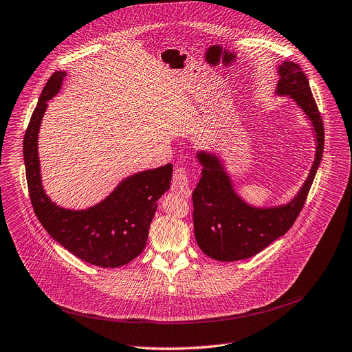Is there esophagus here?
<instances>
[{
  "label": "esophagus",
  "instance_id": "34e87169",
  "mask_svg": "<svg viewBox=\"0 0 352 352\" xmlns=\"http://www.w3.org/2000/svg\"><path fill=\"white\" fill-rule=\"evenodd\" d=\"M172 190L179 193L183 197H190L192 196V184L190 180H188V176L184 169L179 168L173 173V180H172Z\"/></svg>",
  "mask_w": 352,
  "mask_h": 352
}]
</instances>
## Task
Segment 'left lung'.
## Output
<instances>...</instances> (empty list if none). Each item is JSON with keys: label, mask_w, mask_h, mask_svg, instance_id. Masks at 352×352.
<instances>
[{"label": "left lung", "mask_w": 352, "mask_h": 352, "mask_svg": "<svg viewBox=\"0 0 352 352\" xmlns=\"http://www.w3.org/2000/svg\"><path fill=\"white\" fill-rule=\"evenodd\" d=\"M278 74L275 94L289 97L311 124L316 140L311 169L289 203L259 207L250 204L235 192L232 179L219 153L199 151L197 160L203 170L193 192L195 235L200 250L215 261L232 262L251 258L285 235L302 211L320 166L324 126L309 80L300 66L293 62L280 63Z\"/></svg>", "instance_id": "8db88e82"}]
</instances>
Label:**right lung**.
<instances>
[{
    "instance_id": "obj_1",
    "label": "right lung",
    "mask_w": 352,
    "mask_h": 352,
    "mask_svg": "<svg viewBox=\"0 0 352 352\" xmlns=\"http://www.w3.org/2000/svg\"><path fill=\"white\" fill-rule=\"evenodd\" d=\"M66 72H55L41 94L23 137V162L31 203L42 227L62 247L87 263L118 267L145 248L157 200L169 190L173 166L142 170L122 179L100 203L72 210L58 206L42 186L38 140L47 101L63 85Z\"/></svg>"
}]
</instances>
